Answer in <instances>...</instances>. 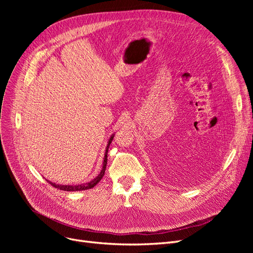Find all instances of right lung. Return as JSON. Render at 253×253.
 <instances>
[{"label":"right lung","instance_id":"obj_1","mask_svg":"<svg viewBox=\"0 0 253 253\" xmlns=\"http://www.w3.org/2000/svg\"><path fill=\"white\" fill-rule=\"evenodd\" d=\"M113 138H114V136H112L111 138H110L109 143H108V147H106V150H105V155H104L102 170H101L100 174H99L97 177L94 178L91 181H89L87 183H84V185H78V186H61V185H56V183H52L49 180H47V181L50 183L52 187H55V188L60 189V190H62V191H70V192H75V191H83V190H87V189L94 188L97 185V183L101 180V178L103 177V175H104V172H105V169H106V164H108V151H109V147H110V144H111Z\"/></svg>","mask_w":253,"mask_h":253}]
</instances>
